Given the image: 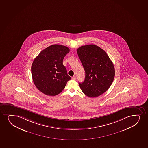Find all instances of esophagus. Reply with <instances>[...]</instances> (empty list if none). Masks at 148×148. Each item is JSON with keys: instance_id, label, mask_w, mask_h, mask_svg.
<instances>
[{"instance_id": "esophagus-1", "label": "esophagus", "mask_w": 148, "mask_h": 148, "mask_svg": "<svg viewBox=\"0 0 148 148\" xmlns=\"http://www.w3.org/2000/svg\"><path fill=\"white\" fill-rule=\"evenodd\" d=\"M72 80H76V76H74L72 77Z\"/></svg>"}]
</instances>
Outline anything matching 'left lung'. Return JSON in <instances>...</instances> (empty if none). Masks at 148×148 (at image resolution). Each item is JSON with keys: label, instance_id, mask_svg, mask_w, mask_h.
I'll return each instance as SVG.
<instances>
[{"label": "left lung", "instance_id": "obj_1", "mask_svg": "<svg viewBox=\"0 0 148 148\" xmlns=\"http://www.w3.org/2000/svg\"><path fill=\"white\" fill-rule=\"evenodd\" d=\"M77 52L85 71L80 88L86 96L97 97L110 88L114 78L115 69L106 52L95 45L81 46Z\"/></svg>", "mask_w": 148, "mask_h": 148}]
</instances>
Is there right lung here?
<instances>
[{"instance_id": "right-lung-1", "label": "right lung", "mask_w": 148, "mask_h": 148, "mask_svg": "<svg viewBox=\"0 0 148 148\" xmlns=\"http://www.w3.org/2000/svg\"><path fill=\"white\" fill-rule=\"evenodd\" d=\"M69 51L64 45H53L42 50L34 59L31 67L32 78L41 92L47 96H56L71 80L63 65V59Z\"/></svg>"}]
</instances>
